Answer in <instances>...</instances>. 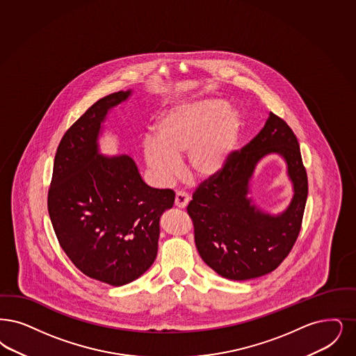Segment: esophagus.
I'll list each match as a JSON object with an SVG mask.
<instances>
[{"label": "esophagus", "mask_w": 356, "mask_h": 356, "mask_svg": "<svg viewBox=\"0 0 356 356\" xmlns=\"http://www.w3.org/2000/svg\"><path fill=\"white\" fill-rule=\"evenodd\" d=\"M189 200L191 197L185 193V192H177L176 193V197H175V205L177 207V208H185L186 205H188V202H189Z\"/></svg>", "instance_id": "1"}]
</instances>
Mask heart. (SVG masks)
I'll return each mask as SVG.
<instances>
[{
    "mask_svg": "<svg viewBox=\"0 0 356 356\" xmlns=\"http://www.w3.org/2000/svg\"><path fill=\"white\" fill-rule=\"evenodd\" d=\"M241 134L240 116L222 102L208 100L176 108L157 124L156 139L144 140V157L159 181L167 183L188 156L189 171L208 180L222 171Z\"/></svg>",
    "mask_w": 356,
    "mask_h": 356,
    "instance_id": "obj_1",
    "label": "heart"
}]
</instances>
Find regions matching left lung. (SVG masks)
I'll return each instance as SVG.
<instances>
[{"label":"left lung","instance_id":"obj_1","mask_svg":"<svg viewBox=\"0 0 356 356\" xmlns=\"http://www.w3.org/2000/svg\"><path fill=\"white\" fill-rule=\"evenodd\" d=\"M280 153L288 164L295 196L284 214L261 213L245 197L256 163ZM309 184L299 143L293 129L270 113L264 128L227 167L204 180L186 207L195 228V242L204 262L220 275L245 281L275 270L298 238Z\"/></svg>","mask_w":356,"mask_h":356}]
</instances>
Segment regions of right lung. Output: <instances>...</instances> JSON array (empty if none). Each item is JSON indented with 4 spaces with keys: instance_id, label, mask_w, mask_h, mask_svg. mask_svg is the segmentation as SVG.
Wrapping results in <instances>:
<instances>
[{
    "instance_id": "1",
    "label": "right lung",
    "mask_w": 356,
    "mask_h": 356,
    "mask_svg": "<svg viewBox=\"0 0 356 356\" xmlns=\"http://www.w3.org/2000/svg\"><path fill=\"white\" fill-rule=\"evenodd\" d=\"M129 94L118 91L95 102L66 131L47 193L62 250L85 275L113 286L135 281L154 264L160 216L175 202L172 189L143 181L131 157L98 152L107 111Z\"/></svg>"
}]
</instances>
